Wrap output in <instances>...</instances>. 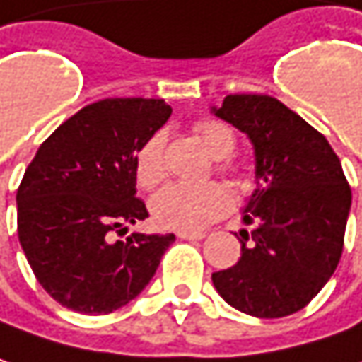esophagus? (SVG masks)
Returning <instances> with one entry per match:
<instances>
[{
	"mask_svg": "<svg viewBox=\"0 0 362 362\" xmlns=\"http://www.w3.org/2000/svg\"><path fill=\"white\" fill-rule=\"evenodd\" d=\"M178 238H182V240H203L205 234L203 232H184V230H180Z\"/></svg>",
	"mask_w": 362,
	"mask_h": 362,
	"instance_id": "34e87169",
	"label": "esophagus"
}]
</instances>
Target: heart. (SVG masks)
<instances>
[{"instance_id":"obj_1","label":"heart","mask_w":362,"mask_h":362,"mask_svg":"<svg viewBox=\"0 0 362 362\" xmlns=\"http://www.w3.org/2000/svg\"><path fill=\"white\" fill-rule=\"evenodd\" d=\"M194 132L207 153L215 159L228 157L234 145V132L217 122V119H201L194 124ZM163 132H153L147 141L134 153V178L143 188H153L165 176L163 165ZM221 170H230L226 161L219 163ZM232 207L230 190L219 182L207 184H182L172 182L163 186L151 199V215L157 226L168 230H203L205 226L214 223L221 215H226Z\"/></svg>"}]
</instances>
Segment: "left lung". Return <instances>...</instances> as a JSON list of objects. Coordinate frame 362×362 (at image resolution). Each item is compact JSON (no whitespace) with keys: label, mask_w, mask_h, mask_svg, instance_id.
Listing matches in <instances>:
<instances>
[{"label":"left lung","mask_w":362,"mask_h":362,"mask_svg":"<svg viewBox=\"0 0 362 362\" xmlns=\"http://www.w3.org/2000/svg\"><path fill=\"white\" fill-rule=\"evenodd\" d=\"M211 114L255 148V190L243 209V257L211 276L219 296L261 319L300 311L334 276L352 192L327 139L267 95H228Z\"/></svg>","instance_id":"left-lung-1"}]
</instances>
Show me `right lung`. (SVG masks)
I'll use <instances>...</instances> for the list:
<instances>
[{
	"mask_svg": "<svg viewBox=\"0 0 362 362\" xmlns=\"http://www.w3.org/2000/svg\"><path fill=\"white\" fill-rule=\"evenodd\" d=\"M172 107L163 99H103L39 147L16 192L18 238L33 274L62 307L112 313L155 276L174 234L128 232L148 217L136 199L134 153Z\"/></svg>",
	"mask_w": 362,
	"mask_h": 362,
	"instance_id": "right-lung-1",
	"label": "right lung"
}]
</instances>
